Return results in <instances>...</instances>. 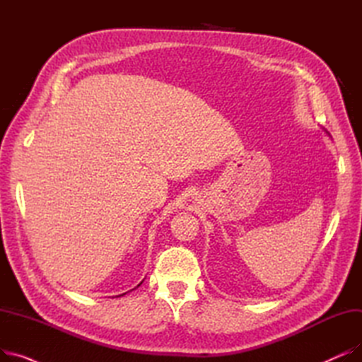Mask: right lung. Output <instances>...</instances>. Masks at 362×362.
<instances>
[{"instance_id": "1", "label": "right lung", "mask_w": 362, "mask_h": 362, "mask_svg": "<svg viewBox=\"0 0 362 362\" xmlns=\"http://www.w3.org/2000/svg\"><path fill=\"white\" fill-rule=\"evenodd\" d=\"M138 286H139V284H138Z\"/></svg>"}]
</instances>
